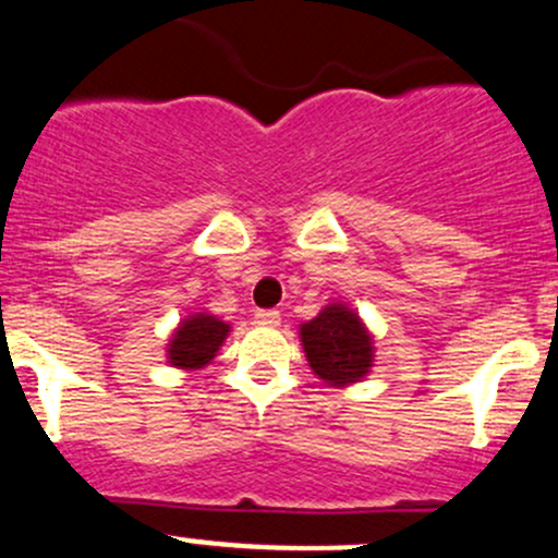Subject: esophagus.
<instances>
[{
    "label": "esophagus",
    "instance_id": "1",
    "mask_svg": "<svg viewBox=\"0 0 558 558\" xmlns=\"http://www.w3.org/2000/svg\"><path fill=\"white\" fill-rule=\"evenodd\" d=\"M254 320L259 323V326L275 328V326H280V312L278 310H256Z\"/></svg>",
    "mask_w": 558,
    "mask_h": 558
}]
</instances>
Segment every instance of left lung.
<instances>
[{
    "mask_svg": "<svg viewBox=\"0 0 558 558\" xmlns=\"http://www.w3.org/2000/svg\"><path fill=\"white\" fill-rule=\"evenodd\" d=\"M304 357L323 384L347 389L365 381L376 363V341L357 310L347 302H330L299 326Z\"/></svg>",
    "mask_w": 558,
    "mask_h": 558,
    "instance_id": "obj_1",
    "label": "left lung"
}]
</instances>
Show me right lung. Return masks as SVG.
I'll return each instance as SVG.
<instances>
[{
    "mask_svg": "<svg viewBox=\"0 0 558 558\" xmlns=\"http://www.w3.org/2000/svg\"><path fill=\"white\" fill-rule=\"evenodd\" d=\"M230 323L219 320L209 310L190 312L171 330L167 344V363L177 371H201L217 357L219 347L230 336Z\"/></svg>",
    "mask_w": 558,
    "mask_h": 558,
    "instance_id": "obj_1",
    "label": "right lung"
}]
</instances>
